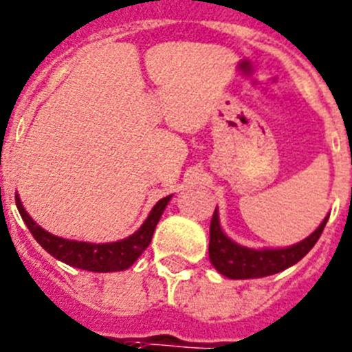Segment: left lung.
Segmentation results:
<instances>
[{
    "mask_svg": "<svg viewBox=\"0 0 352 352\" xmlns=\"http://www.w3.org/2000/svg\"><path fill=\"white\" fill-rule=\"evenodd\" d=\"M329 215L307 239L287 248H245L226 235L219 221V208H215L210 224V262L221 275L233 280L262 278L280 273L304 258L322 235Z\"/></svg>",
    "mask_w": 352,
    "mask_h": 352,
    "instance_id": "1",
    "label": "left lung"
}]
</instances>
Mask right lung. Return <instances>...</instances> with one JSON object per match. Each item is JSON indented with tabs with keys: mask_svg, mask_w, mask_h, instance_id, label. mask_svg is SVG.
I'll use <instances>...</instances> for the list:
<instances>
[{
	"mask_svg": "<svg viewBox=\"0 0 352 352\" xmlns=\"http://www.w3.org/2000/svg\"><path fill=\"white\" fill-rule=\"evenodd\" d=\"M170 201L171 195H168L157 202L151 208L150 213H148L146 221L142 222L141 228L133 235L117 242L94 244V242L61 239V236L52 235L47 230H43L41 226L28 215L27 210L23 208L21 199L16 193V206H18L19 215H21V219L25 221L32 236L39 242L43 250L48 251L54 258L61 260L65 264L85 271H94V273H111V271L128 270L141 256L142 251L150 245L157 222H159L161 215L164 213Z\"/></svg>",
	"mask_w": 352,
	"mask_h": 352,
	"instance_id": "add662e5",
	"label": "right lung"
}]
</instances>
